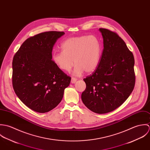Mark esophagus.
<instances>
[{
    "label": "esophagus",
    "mask_w": 150,
    "mask_h": 150,
    "mask_svg": "<svg viewBox=\"0 0 150 150\" xmlns=\"http://www.w3.org/2000/svg\"><path fill=\"white\" fill-rule=\"evenodd\" d=\"M77 81V79H76V78H74V77H72L71 78V83H75Z\"/></svg>",
    "instance_id": "obj_1"
}]
</instances>
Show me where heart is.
<instances>
[{"mask_svg":"<svg viewBox=\"0 0 150 150\" xmlns=\"http://www.w3.org/2000/svg\"><path fill=\"white\" fill-rule=\"evenodd\" d=\"M61 51L52 54V60L60 69L69 71L76 64L74 73L80 75L84 71L91 73L98 67L101 55L99 40L94 36L71 38L61 45Z\"/></svg>","mask_w":150,"mask_h":150,"instance_id":"b5f03b06","label":"heart"}]
</instances>
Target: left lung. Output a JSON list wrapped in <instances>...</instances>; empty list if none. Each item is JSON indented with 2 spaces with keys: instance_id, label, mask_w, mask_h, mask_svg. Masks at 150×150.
<instances>
[{
  "instance_id": "8db88e82",
  "label": "left lung",
  "mask_w": 150,
  "mask_h": 150,
  "mask_svg": "<svg viewBox=\"0 0 150 150\" xmlns=\"http://www.w3.org/2000/svg\"><path fill=\"white\" fill-rule=\"evenodd\" d=\"M103 51L96 69L84 81L81 99L86 107L98 114L111 112L128 98L135 84L134 59L119 35L100 28Z\"/></svg>"
}]
</instances>
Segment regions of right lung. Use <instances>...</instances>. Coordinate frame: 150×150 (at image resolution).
I'll return each instance as SVG.
<instances>
[{"instance_id":"1","label":"right lung","mask_w":150,"mask_h":150,"mask_svg":"<svg viewBox=\"0 0 150 150\" xmlns=\"http://www.w3.org/2000/svg\"><path fill=\"white\" fill-rule=\"evenodd\" d=\"M64 32H43L27 39L13 59L12 83L22 103L44 113L61 102L71 77L52 60L53 47Z\"/></svg>"}]
</instances>
